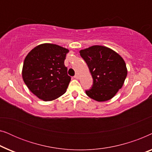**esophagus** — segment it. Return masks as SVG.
<instances>
[{"label":"esophagus","instance_id":"obj_1","mask_svg":"<svg viewBox=\"0 0 152 152\" xmlns=\"http://www.w3.org/2000/svg\"><path fill=\"white\" fill-rule=\"evenodd\" d=\"M74 78L75 79H77H77H79V75H75L74 76Z\"/></svg>","mask_w":152,"mask_h":152}]
</instances>
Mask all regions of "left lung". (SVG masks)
Segmentation results:
<instances>
[{
	"label": "left lung",
	"mask_w": 152,
	"mask_h": 152,
	"mask_svg": "<svg viewBox=\"0 0 152 152\" xmlns=\"http://www.w3.org/2000/svg\"><path fill=\"white\" fill-rule=\"evenodd\" d=\"M80 55L88 65L93 80L86 95L97 102L109 100L123 86L127 75L124 59L113 50L102 45H93L81 50Z\"/></svg>",
	"instance_id": "obj_1"
}]
</instances>
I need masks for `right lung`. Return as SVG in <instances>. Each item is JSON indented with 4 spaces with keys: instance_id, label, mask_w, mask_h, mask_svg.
I'll return each instance as SVG.
<instances>
[{
    "instance_id": "right-lung-1",
    "label": "right lung",
    "mask_w": 152,
    "mask_h": 152,
    "mask_svg": "<svg viewBox=\"0 0 152 152\" xmlns=\"http://www.w3.org/2000/svg\"><path fill=\"white\" fill-rule=\"evenodd\" d=\"M68 52L58 45L43 43L27 55L23 66V80L38 98L52 101L66 93L71 80L64 65Z\"/></svg>"
}]
</instances>
